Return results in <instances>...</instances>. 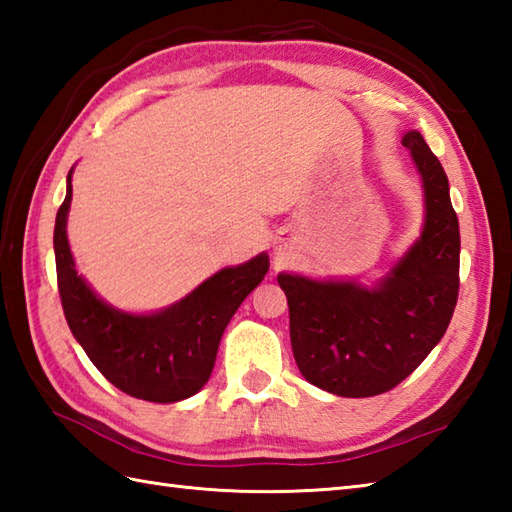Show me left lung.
Here are the masks:
<instances>
[{"mask_svg": "<svg viewBox=\"0 0 512 512\" xmlns=\"http://www.w3.org/2000/svg\"><path fill=\"white\" fill-rule=\"evenodd\" d=\"M420 173V237L376 284L279 273L292 354L303 378L345 398L378 396L416 369L447 332L460 288V224L440 160L416 129L402 136Z\"/></svg>", "mask_w": 512, "mask_h": 512, "instance_id": "obj_1", "label": "left lung"}]
</instances>
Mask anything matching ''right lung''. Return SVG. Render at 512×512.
Returning <instances> with one entry per match:
<instances>
[{"mask_svg":"<svg viewBox=\"0 0 512 512\" xmlns=\"http://www.w3.org/2000/svg\"><path fill=\"white\" fill-rule=\"evenodd\" d=\"M72 169L54 222L57 281L74 339L125 394L149 402L191 398L209 380L217 347L242 301L268 273V255L217 270L187 297L156 312H127L101 299L76 270L68 242Z\"/></svg>","mask_w":512,"mask_h":512,"instance_id":"obj_1","label":"right lung"}]
</instances>
